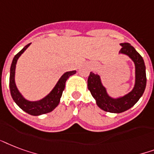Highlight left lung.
Returning <instances> with one entry per match:
<instances>
[{
  "label": "left lung",
  "mask_w": 154,
  "mask_h": 154,
  "mask_svg": "<svg viewBox=\"0 0 154 154\" xmlns=\"http://www.w3.org/2000/svg\"><path fill=\"white\" fill-rule=\"evenodd\" d=\"M120 45L122 48L120 53L129 56L135 63L136 83L133 90L124 97L114 100L108 96L98 75L91 72L88 79V90L96 99V104L102 110L108 112L120 113L132 108L143 95L146 86V73L143 58L130 44L121 43Z\"/></svg>",
  "instance_id": "8db88e82"
}]
</instances>
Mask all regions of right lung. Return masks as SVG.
<instances>
[{
    "instance_id": "1",
    "label": "right lung",
    "mask_w": 154,
    "mask_h": 154,
    "mask_svg": "<svg viewBox=\"0 0 154 154\" xmlns=\"http://www.w3.org/2000/svg\"><path fill=\"white\" fill-rule=\"evenodd\" d=\"M30 43L24 47L21 51H19L16 55L14 56L13 62H12L11 67H10V75H9V88H10V93L12 98L15 101V103L20 107L23 111L32 116H39L45 113L51 112L54 108L58 105L60 98L63 95V91L65 88V83L66 79L71 75L76 73L75 71H68L63 75L60 79L58 80V83L56 84L52 91L49 94L48 96L42 99V100L37 102H29L26 100L19 93L18 90L15 84L14 81V75H15V67H16L17 61L18 59L21 54L28 48Z\"/></svg>"
}]
</instances>
